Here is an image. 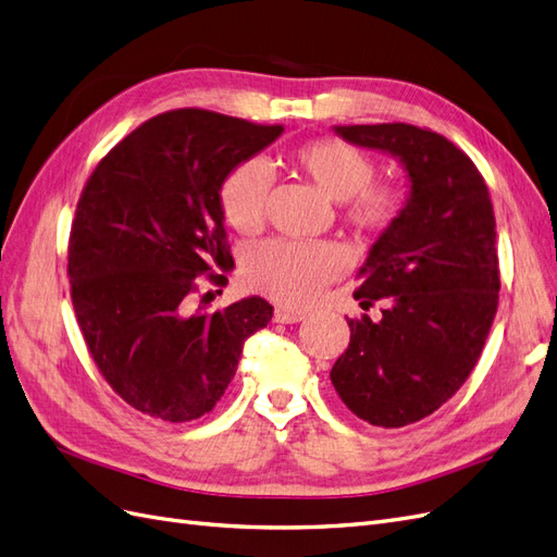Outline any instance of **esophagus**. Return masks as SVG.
<instances>
[{
  "label": "esophagus",
  "mask_w": 557,
  "mask_h": 557,
  "mask_svg": "<svg viewBox=\"0 0 557 557\" xmlns=\"http://www.w3.org/2000/svg\"><path fill=\"white\" fill-rule=\"evenodd\" d=\"M307 318L305 311H295V309H285V307H278L274 311V320L276 323H285V325H293V323H301V320Z\"/></svg>",
  "instance_id": "esophagus-1"
}]
</instances>
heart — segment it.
Segmentation results:
<instances>
[{"instance_id": "obj_1", "label": "heart", "mask_w": 557, "mask_h": 557, "mask_svg": "<svg viewBox=\"0 0 557 557\" xmlns=\"http://www.w3.org/2000/svg\"><path fill=\"white\" fill-rule=\"evenodd\" d=\"M295 164L330 199L342 201L348 225L383 232L401 213L404 193L391 183H372L376 164L364 150L344 139H315L293 153ZM269 174L258 160H246L223 178L218 201L232 230L256 232L262 223ZM344 272L342 250L332 244L269 239L248 250L244 278L252 290L285 307H307L325 283Z\"/></svg>"}]
</instances>
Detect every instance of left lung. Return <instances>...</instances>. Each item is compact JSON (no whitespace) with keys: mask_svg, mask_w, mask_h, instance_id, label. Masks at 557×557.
<instances>
[{"mask_svg":"<svg viewBox=\"0 0 557 557\" xmlns=\"http://www.w3.org/2000/svg\"><path fill=\"white\" fill-rule=\"evenodd\" d=\"M352 146L399 160L409 197L369 248L352 297L383 318L348 320L350 344L334 362L336 395L376 428L434 413L467 381L499 299L493 201L458 146L407 123L334 125Z\"/></svg>","mask_w":557,"mask_h":557,"instance_id":"8db88e82","label":"left lung"}]
</instances>
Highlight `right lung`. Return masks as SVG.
I'll return each instance as SVG.
<instances>
[{"mask_svg":"<svg viewBox=\"0 0 557 557\" xmlns=\"http://www.w3.org/2000/svg\"><path fill=\"white\" fill-rule=\"evenodd\" d=\"M281 132L205 109L166 111L113 146L83 188L70 239L78 327L109 385L150 418L209 413L244 342L274 315L256 295L193 311V293L205 274L227 281L215 274L232 262L223 178Z\"/></svg>","mask_w":557,"mask_h":557,"instance_id":"obj_1","label":"right lung"}]
</instances>
